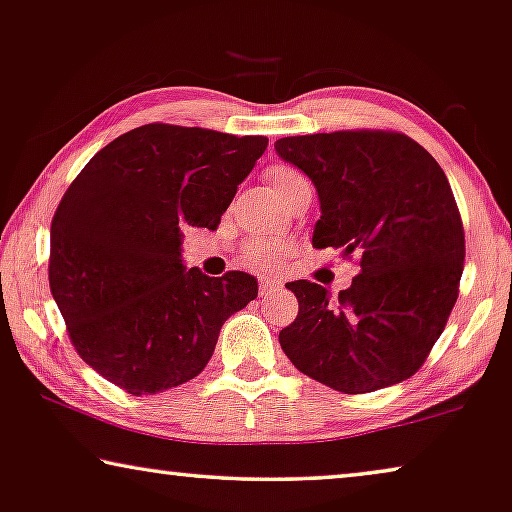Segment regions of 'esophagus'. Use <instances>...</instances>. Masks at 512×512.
Here are the masks:
<instances>
[{"instance_id":"1","label":"esophagus","mask_w":512,"mask_h":512,"mask_svg":"<svg viewBox=\"0 0 512 512\" xmlns=\"http://www.w3.org/2000/svg\"><path fill=\"white\" fill-rule=\"evenodd\" d=\"M282 289V282L280 280H273V278H262L259 280V294L264 296V299H271V296H276Z\"/></svg>"}]
</instances>
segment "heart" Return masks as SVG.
<instances>
[{
	"label": "heart",
	"mask_w": 512,
	"mask_h": 512,
	"mask_svg": "<svg viewBox=\"0 0 512 512\" xmlns=\"http://www.w3.org/2000/svg\"><path fill=\"white\" fill-rule=\"evenodd\" d=\"M264 177L280 195V200H285L289 193H294L296 188L308 183L299 170H294L292 165L285 163L266 167ZM282 255H285V246H282L280 241L253 239L246 243V248H243V264L250 266V269H271V266L278 264V259Z\"/></svg>",
	"instance_id": "obj_1"
}]
</instances>
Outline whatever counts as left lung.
<instances>
[{"mask_svg":"<svg viewBox=\"0 0 512 512\" xmlns=\"http://www.w3.org/2000/svg\"><path fill=\"white\" fill-rule=\"evenodd\" d=\"M273 147L317 188L312 246L361 266L335 299L317 282H287L299 315L280 331L282 352L340 393L416 375L444 333L464 269V227L444 170L393 131L280 137Z\"/></svg>","mask_w":512,"mask_h":512,"instance_id":"left-lung-1","label":"left lung"}]
</instances>
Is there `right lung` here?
Listing matches in <instances>:
<instances>
[{"mask_svg": "<svg viewBox=\"0 0 512 512\" xmlns=\"http://www.w3.org/2000/svg\"><path fill=\"white\" fill-rule=\"evenodd\" d=\"M264 135L147 124L89 160L50 227V292L82 361L131 395L207 368L218 333L257 299L250 273L186 271L183 227L216 230Z\"/></svg>", "mask_w": 512, "mask_h": 512, "instance_id": "add662e5", "label": "right lung"}]
</instances>
